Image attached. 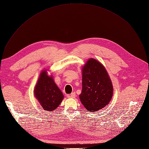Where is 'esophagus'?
<instances>
[{
    "mask_svg": "<svg viewBox=\"0 0 149 149\" xmlns=\"http://www.w3.org/2000/svg\"><path fill=\"white\" fill-rule=\"evenodd\" d=\"M75 92H72L71 94H69V95H68V97L69 98H75Z\"/></svg>",
    "mask_w": 149,
    "mask_h": 149,
    "instance_id": "34e87169",
    "label": "esophagus"
}]
</instances>
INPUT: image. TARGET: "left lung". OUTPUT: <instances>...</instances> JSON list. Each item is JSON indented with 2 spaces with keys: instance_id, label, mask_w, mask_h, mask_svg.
<instances>
[{
  "instance_id": "obj_1",
  "label": "left lung",
  "mask_w": 149,
  "mask_h": 149,
  "mask_svg": "<svg viewBox=\"0 0 149 149\" xmlns=\"http://www.w3.org/2000/svg\"><path fill=\"white\" fill-rule=\"evenodd\" d=\"M83 88L81 102L89 112H96L107 106L113 96V86L104 66L93 58L82 68Z\"/></svg>"
}]
</instances>
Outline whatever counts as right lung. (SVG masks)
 <instances>
[{
    "mask_svg": "<svg viewBox=\"0 0 149 149\" xmlns=\"http://www.w3.org/2000/svg\"><path fill=\"white\" fill-rule=\"evenodd\" d=\"M34 93L42 108L47 111H55L64 97L52 75H47L46 70L40 73Z\"/></svg>",
    "mask_w": 149,
    "mask_h": 149,
    "instance_id": "obj_1",
    "label": "right lung"
}]
</instances>
